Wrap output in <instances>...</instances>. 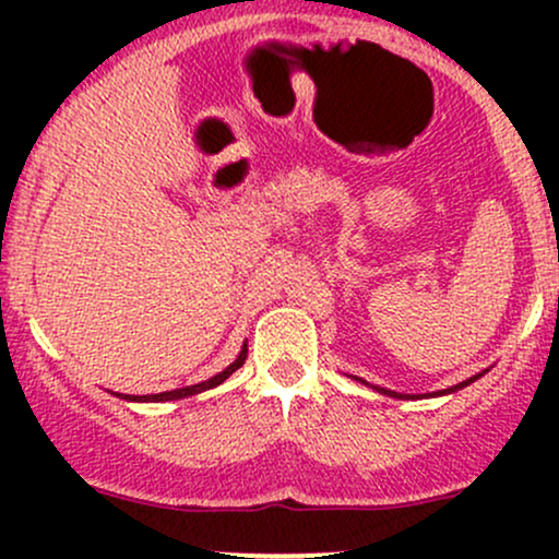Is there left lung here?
<instances>
[{
    "mask_svg": "<svg viewBox=\"0 0 559 559\" xmlns=\"http://www.w3.org/2000/svg\"><path fill=\"white\" fill-rule=\"evenodd\" d=\"M489 373V368L486 370H480V373H476V376H471L467 378V381H463V383H457V386H449V389H441V391H433V394H428V396H447V394H454V391H460V389H465V386H471L473 381H478L480 376H486ZM355 378V381H360V383H365V386H370V389H376L378 394H386V396H394V400H415V396H409V394H400V391H391V389H383V386H373V383H368V381H362V378H357V376H352Z\"/></svg>",
    "mask_w": 559,
    "mask_h": 559,
    "instance_id": "left-lung-1",
    "label": "left lung"
}]
</instances>
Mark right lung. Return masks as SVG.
Returning <instances> with one entry per match:
<instances>
[{"mask_svg": "<svg viewBox=\"0 0 559 559\" xmlns=\"http://www.w3.org/2000/svg\"><path fill=\"white\" fill-rule=\"evenodd\" d=\"M243 360H247V344L241 346L239 357H236V360L230 362L226 370H221V373H217V376L207 378V381H202V383H194V386H183V389L163 391V394H144V396H133V394H118V396H120V400H126V402H173V400H186V396H194V394H202V391H207V389H215V386H221V383L226 381L228 376H234L236 370L241 368Z\"/></svg>", "mask_w": 559, "mask_h": 559, "instance_id": "right-lung-1", "label": "right lung"}]
</instances>
